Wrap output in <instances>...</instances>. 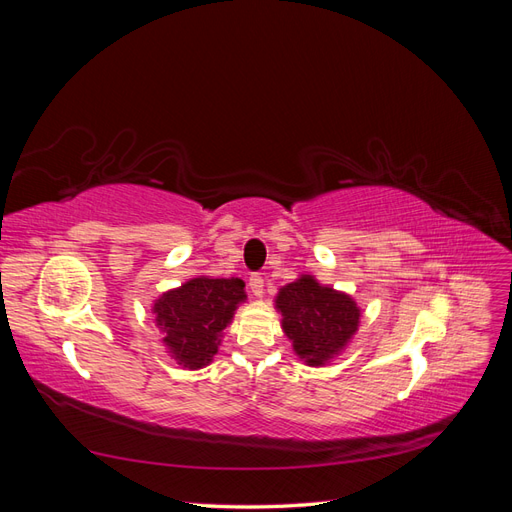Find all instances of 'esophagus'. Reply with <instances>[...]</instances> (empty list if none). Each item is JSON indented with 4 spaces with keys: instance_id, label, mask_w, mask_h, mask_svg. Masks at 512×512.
Here are the masks:
<instances>
[{
    "instance_id": "34e87169",
    "label": "esophagus",
    "mask_w": 512,
    "mask_h": 512,
    "mask_svg": "<svg viewBox=\"0 0 512 512\" xmlns=\"http://www.w3.org/2000/svg\"><path fill=\"white\" fill-rule=\"evenodd\" d=\"M247 286H250V292L254 297H262V288H265V280H262V275L254 273L250 275V280H247Z\"/></svg>"
}]
</instances>
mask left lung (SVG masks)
<instances>
[{
  "mask_svg": "<svg viewBox=\"0 0 512 512\" xmlns=\"http://www.w3.org/2000/svg\"><path fill=\"white\" fill-rule=\"evenodd\" d=\"M275 309L292 350L309 367L331 363L359 331L361 307L350 294L322 286L314 275H301L280 288Z\"/></svg>",
  "mask_w": 512,
  "mask_h": 512,
  "instance_id": "obj_1",
  "label": "left lung"
}]
</instances>
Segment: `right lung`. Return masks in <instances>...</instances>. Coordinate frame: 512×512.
Listing matches in <instances>:
<instances>
[{
    "label": "right lung",
    "instance_id": "right-lung-1",
    "mask_svg": "<svg viewBox=\"0 0 512 512\" xmlns=\"http://www.w3.org/2000/svg\"><path fill=\"white\" fill-rule=\"evenodd\" d=\"M245 282L239 277H192L153 301L151 314L162 344L183 369H203L222 344L224 329L245 303Z\"/></svg>",
    "mask_w": 512,
    "mask_h": 512
}]
</instances>
